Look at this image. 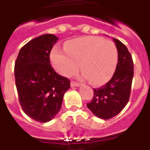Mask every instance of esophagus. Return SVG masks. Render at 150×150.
<instances>
[{"label":"esophagus","mask_w":150,"mask_h":150,"mask_svg":"<svg viewBox=\"0 0 150 150\" xmlns=\"http://www.w3.org/2000/svg\"><path fill=\"white\" fill-rule=\"evenodd\" d=\"M71 86L72 87H74V86H79V84L78 83H76V82H74V81H71Z\"/></svg>","instance_id":"obj_1"}]
</instances>
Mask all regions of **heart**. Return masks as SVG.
I'll list each match as a JSON object with an SVG mask.
<instances>
[{
  "label": "heart",
  "instance_id": "1",
  "mask_svg": "<svg viewBox=\"0 0 150 150\" xmlns=\"http://www.w3.org/2000/svg\"><path fill=\"white\" fill-rule=\"evenodd\" d=\"M65 50L55 47L51 53L54 68L63 76L74 74L79 64L83 77L97 86L109 80L116 70L118 52L111 41L88 36L68 41Z\"/></svg>",
  "mask_w": 150,
  "mask_h": 150
}]
</instances>
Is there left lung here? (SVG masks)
<instances>
[{
	"label": "left lung",
	"mask_w": 150,
	"mask_h": 150,
	"mask_svg": "<svg viewBox=\"0 0 150 150\" xmlns=\"http://www.w3.org/2000/svg\"><path fill=\"white\" fill-rule=\"evenodd\" d=\"M118 51L116 71L107 84L94 88V96L87 104L97 117L110 120L123 110L128 102L134 76V63L128 48L121 41L113 38Z\"/></svg>",
	"instance_id": "8db88e82"
}]
</instances>
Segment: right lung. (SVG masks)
<instances>
[{
	"label": "right lung",
	"instance_id": "obj_1",
	"mask_svg": "<svg viewBox=\"0 0 150 150\" xmlns=\"http://www.w3.org/2000/svg\"><path fill=\"white\" fill-rule=\"evenodd\" d=\"M59 38L43 34L20 50L15 62L18 100L27 116L40 122L52 120L62 107L63 97L71 88L67 78L60 76L50 64V55Z\"/></svg>",
	"mask_w": 150,
	"mask_h": 150
}]
</instances>
